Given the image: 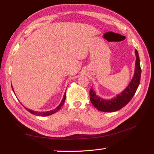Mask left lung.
Returning <instances> with one entry per match:
<instances>
[{"mask_svg":"<svg viewBox=\"0 0 154 154\" xmlns=\"http://www.w3.org/2000/svg\"><path fill=\"white\" fill-rule=\"evenodd\" d=\"M135 55H136V62H135V69L133 78L128 85V87L125 88V90L120 94L117 95L116 97H113V98L106 100V99L99 97L96 95L92 88L90 89V101L98 111L103 112H113L118 111L123 108L124 106H126L133 97L139 85L140 75H141L140 59L137 50H135Z\"/></svg>","mask_w":154,"mask_h":154,"instance_id":"8db88e82","label":"left lung"}]
</instances>
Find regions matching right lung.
I'll use <instances>...</instances> for the list:
<instances>
[{"label": "right lung", "mask_w": 154, "mask_h": 154, "mask_svg": "<svg viewBox=\"0 0 154 154\" xmlns=\"http://www.w3.org/2000/svg\"><path fill=\"white\" fill-rule=\"evenodd\" d=\"M11 87H12V85H11ZM12 90H13V91H14V88H13V87H12ZM65 99H66V93L64 94V96H63V98H62V101H61L60 104V105H59L58 106H57V107H56V109H54V110H51V111H42V112L41 111V112H39V111H32V110H31V109H28V108H26V107H24V108H25L26 109V110H27L28 112H30V113L35 115V116H43H43H50V115H52V114L56 113L57 111H59L60 109V108L62 107V106L64 105V101H65Z\"/></svg>", "instance_id": "right-lung-1"}]
</instances>
